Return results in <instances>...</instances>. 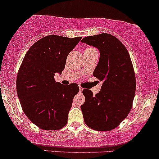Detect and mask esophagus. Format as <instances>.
<instances>
[{"mask_svg":"<svg viewBox=\"0 0 159 159\" xmlns=\"http://www.w3.org/2000/svg\"><path fill=\"white\" fill-rule=\"evenodd\" d=\"M79 90H80V92H82V90H83V88H81V86H79Z\"/></svg>","mask_w":159,"mask_h":159,"instance_id":"34e87169","label":"esophagus"}]
</instances>
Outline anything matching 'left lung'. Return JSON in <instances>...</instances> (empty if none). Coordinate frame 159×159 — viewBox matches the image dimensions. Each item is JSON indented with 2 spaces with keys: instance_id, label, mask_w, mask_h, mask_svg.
<instances>
[{
  "instance_id": "1",
  "label": "left lung",
  "mask_w": 159,
  "mask_h": 159,
  "mask_svg": "<svg viewBox=\"0 0 159 159\" xmlns=\"http://www.w3.org/2000/svg\"><path fill=\"white\" fill-rule=\"evenodd\" d=\"M83 43L98 48L99 60L93 76L102 81L95 96L83 90L85 102L81 106L84 122L99 131L115 129L128 116L136 90V78L130 55L118 38L107 33L88 36Z\"/></svg>"
}]
</instances>
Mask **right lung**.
<instances>
[{
    "label": "right lung",
    "instance_id": "right-lung-1",
    "mask_svg": "<svg viewBox=\"0 0 159 159\" xmlns=\"http://www.w3.org/2000/svg\"><path fill=\"white\" fill-rule=\"evenodd\" d=\"M81 37L50 34L38 40L26 53L16 77V90L26 116L38 128L57 130L67 124L72 99L79 91L75 83L56 82L66 58Z\"/></svg>",
    "mask_w": 159,
    "mask_h": 159
}]
</instances>
